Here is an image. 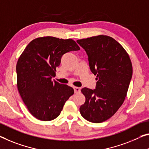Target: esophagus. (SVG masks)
Wrapping results in <instances>:
<instances>
[{"mask_svg":"<svg viewBox=\"0 0 149 149\" xmlns=\"http://www.w3.org/2000/svg\"><path fill=\"white\" fill-rule=\"evenodd\" d=\"M81 88L79 87H77V86H74V93H81Z\"/></svg>","mask_w":149,"mask_h":149,"instance_id":"obj_1","label":"esophagus"}]
</instances>
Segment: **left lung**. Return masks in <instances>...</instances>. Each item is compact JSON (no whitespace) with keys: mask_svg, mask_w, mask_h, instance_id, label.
Returning <instances> with one entry per match:
<instances>
[{"mask_svg":"<svg viewBox=\"0 0 149 149\" xmlns=\"http://www.w3.org/2000/svg\"><path fill=\"white\" fill-rule=\"evenodd\" d=\"M77 42L87 54L90 69L97 81L95 89L81 90L86 100L80 113L90 122H104L124 102L132 79L131 61L124 48L111 36L98 35Z\"/></svg>","mask_w":149,"mask_h":149,"instance_id":"1","label":"left lung"}]
</instances>
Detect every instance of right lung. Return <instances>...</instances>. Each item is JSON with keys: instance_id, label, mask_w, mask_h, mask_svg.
<instances>
[{"instance_id": "1", "label": "right lung", "mask_w": 149, "mask_h": 149, "mask_svg": "<svg viewBox=\"0 0 149 149\" xmlns=\"http://www.w3.org/2000/svg\"><path fill=\"white\" fill-rule=\"evenodd\" d=\"M72 39L52 36L35 38L25 48L17 64V87L30 113L38 120L49 121L59 116L72 87L52 81L64 54L79 51Z\"/></svg>"}]
</instances>
